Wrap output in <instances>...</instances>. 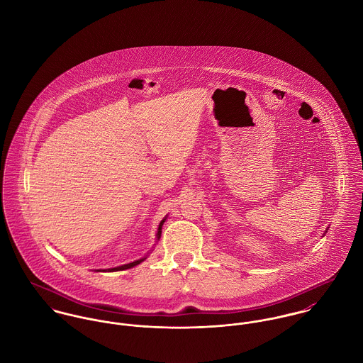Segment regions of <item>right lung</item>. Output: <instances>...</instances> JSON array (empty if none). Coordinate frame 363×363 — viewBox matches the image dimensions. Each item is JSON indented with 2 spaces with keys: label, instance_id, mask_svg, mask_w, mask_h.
Returning a JSON list of instances; mask_svg holds the SVG:
<instances>
[{
  "label": "right lung",
  "instance_id": "add662e5",
  "mask_svg": "<svg viewBox=\"0 0 363 363\" xmlns=\"http://www.w3.org/2000/svg\"><path fill=\"white\" fill-rule=\"evenodd\" d=\"M166 219H163L160 223H159V228H157V239L160 238V233H162V225H163V222H164ZM145 259V257L144 259H137V261H133V262H130V264H124V265H120V267H114V268H108L107 271H123V269H128V268H133V267H135V265H138L140 262H143Z\"/></svg>",
  "mask_w": 363,
  "mask_h": 363
}]
</instances>
